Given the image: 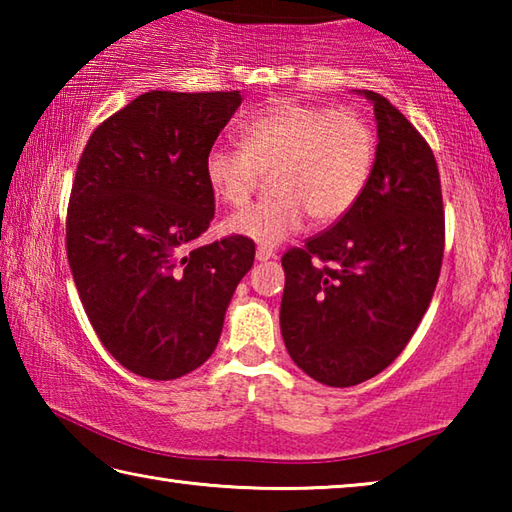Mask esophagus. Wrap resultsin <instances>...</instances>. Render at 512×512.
I'll list each match as a JSON object with an SVG mask.
<instances>
[{
	"instance_id": "1",
	"label": "esophagus",
	"mask_w": 512,
	"mask_h": 512,
	"mask_svg": "<svg viewBox=\"0 0 512 512\" xmlns=\"http://www.w3.org/2000/svg\"><path fill=\"white\" fill-rule=\"evenodd\" d=\"M255 257H257V262H268V259L275 257V253H273L271 248H262V246H259V248H257V253H255Z\"/></svg>"
}]
</instances>
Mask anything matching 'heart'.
<instances>
[{
	"label": "heart",
	"instance_id": "heart-1",
	"mask_svg": "<svg viewBox=\"0 0 512 512\" xmlns=\"http://www.w3.org/2000/svg\"><path fill=\"white\" fill-rule=\"evenodd\" d=\"M239 151L216 146L205 178L216 198L244 205L268 176L273 196L225 221L230 235L273 248L302 228L341 221L366 192L377 160V137L352 110L275 101L237 133Z\"/></svg>",
	"mask_w": 512,
	"mask_h": 512
}]
</instances>
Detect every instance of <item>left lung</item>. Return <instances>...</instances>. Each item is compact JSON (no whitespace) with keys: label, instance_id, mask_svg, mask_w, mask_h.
Instances as JSON below:
<instances>
[{"label":"left lung","instance_id":"8db88e82","mask_svg":"<svg viewBox=\"0 0 512 512\" xmlns=\"http://www.w3.org/2000/svg\"><path fill=\"white\" fill-rule=\"evenodd\" d=\"M377 119V160L359 203L282 255V339L311 379L345 388L400 357L436 291L445 250L440 173L391 101L359 90Z\"/></svg>","mask_w":512,"mask_h":512}]
</instances>
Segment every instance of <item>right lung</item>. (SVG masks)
I'll list each match as a JSON object with an SVG mask.
<instances>
[{"mask_svg":"<svg viewBox=\"0 0 512 512\" xmlns=\"http://www.w3.org/2000/svg\"><path fill=\"white\" fill-rule=\"evenodd\" d=\"M239 106V90L140 94L94 128L76 167L69 268L103 348L140 377L203 366L253 266L250 239L194 246L214 219L205 158Z\"/></svg>","mask_w":512,"mask_h":512,"instance_id":"obj_1","label":"right lung"}]
</instances>
